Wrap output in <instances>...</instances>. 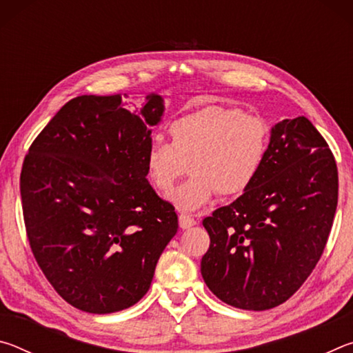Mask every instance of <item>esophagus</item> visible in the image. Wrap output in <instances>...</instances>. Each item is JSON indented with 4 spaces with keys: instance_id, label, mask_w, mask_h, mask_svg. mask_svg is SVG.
Masks as SVG:
<instances>
[{
    "instance_id": "1",
    "label": "esophagus",
    "mask_w": 353,
    "mask_h": 353,
    "mask_svg": "<svg viewBox=\"0 0 353 353\" xmlns=\"http://www.w3.org/2000/svg\"><path fill=\"white\" fill-rule=\"evenodd\" d=\"M179 224H181L182 229H190V227L196 225V219L188 213H181L179 214Z\"/></svg>"
}]
</instances>
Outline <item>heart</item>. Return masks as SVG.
<instances>
[{
    "label": "heart",
    "mask_w": 353,
    "mask_h": 353,
    "mask_svg": "<svg viewBox=\"0 0 353 353\" xmlns=\"http://www.w3.org/2000/svg\"><path fill=\"white\" fill-rule=\"evenodd\" d=\"M168 135L170 143H149L145 174L155 191L166 194L188 163L191 176L171 194L181 210H198L218 193L234 198L248 191L265 166L271 141L261 117L216 104L172 119Z\"/></svg>",
    "instance_id": "obj_1"
}]
</instances>
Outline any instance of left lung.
<instances>
[{"instance_id": "1", "label": "left lung", "mask_w": 353, "mask_h": 353, "mask_svg": "<svg viewBox=\"0 0 353 353\" xmlns=\"http://www.w3.org/2000/svg\"><path fill=\"white\" fill-rule=\"evenodd\" d=\"M336 204L338 168L324 137L305 117L277 123L252 187L202 221L205 285L241 310L286 302L318 265Z\"/></svg>"}]
</instances>
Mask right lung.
<instances>
[{
	"instance_id": "1",
	"label": "right lung",
	"mask_w": 353,
	"mask_h": 353,
	"mask_svg": "<svg viewBox=\"0 0 353 353\" xmlns=\"http://www.w3.org/2000/svg\"><path fill=\"white\" fill-rule=\"evenodd\" d=\"M140 113L121 94L68 101L29 146L20 176L34 259L63 301L94 314L132 307L177 232L174 205L145 174L162 98Z\"/></svg>"
}]
</instances>
